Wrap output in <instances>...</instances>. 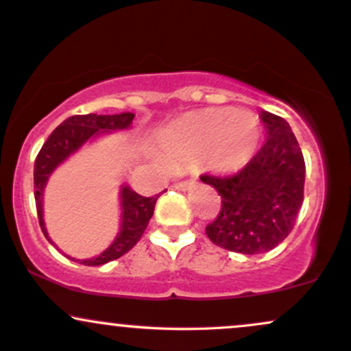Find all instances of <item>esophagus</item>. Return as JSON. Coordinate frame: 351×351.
<instances>
[{
	"label": "esophagus",
	"mask_w": 351,
	"mask_h": 351,
	"mask_svg": "<svg viewBox=\"0 0 351 351\" xmlns=\"http://www.w3.org/2000/svg\"><path fill=\"white\" fill-rule=\"evenodd\" d=\"M191 184H193V180H183V181H178V183L173 184V188L180 189V191H186Z\"/></svg>",
	"instance_id": "1"
}]
</instances>
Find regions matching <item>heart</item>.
<instances>
[{"label":"heart","mask_w":351,"mask_h":351,"mask_svg":"<svg viewBox=\"0 0 351 351\" xmlns=\"http://www.w3.org/2000/svg\"><path fill=\"white\" fill-rule=\"evenodd\" d=\"M261 138L259 119L251 112L216 108L181 119L165 135L178 162L201 160L217 173H231L251 160Z\"/></svg>","instance_id":"b5f03b06"}]
</instances>
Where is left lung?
<instances>
[{"label":"left lung","mask_w":351,"mask_h":351,"mask_svg":"<svg viewBox=\"0 0 351 351\" xmlns=\"http://www.w3.org/2000/svg\"><path fill=\"white\" fill-rule=\"evenodd\" d=\"M265 140L249 163L234 175H201L221 196V211L206 226L219 247L263 254L279 245L295 224L304 201L305 162L291 125L261 110Z\"/></svg>","instance_id":"left-lung-1"}]
</instances>
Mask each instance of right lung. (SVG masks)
Listing matches in <instances>:
<instances>
[{
    "instance_id": "1",
    "label": "right lung",
    "mask_w": 351,
    "mask_h": 351,
    "mask_svg": "<svg viewBox=\"0 0 351 351\" xmlns=\"http://www.w3.org/2000/svg\"><path fill=\"white\" fill-rule=\"evenodd\" d=\"M135 114L132 112H123V114L115 115H74L64 120L62 123L56 128L43 145L41 152L38 153L34 162V199L36 209H38L39 226H41L44 236L51 241L47 234L46 226L43 219V193L46 188L47 180L51 173L59 167L67 156L77 152L84 143L92 136H97L102 132H114V130H125L132 127V120ZM160 195L145 198V196L135 193L134 189L128 186H122L120 191V201H122V226H120L119 236L102 254L92 259H72L75 263L84 265H102L110 261L119 259L123 254L130 251L134 245L138 243L145 229L148 226V221L152 219L153 211H155V203ZM71 259V257H69Z\"/></svg>"
}]
</instances>
